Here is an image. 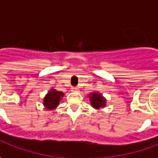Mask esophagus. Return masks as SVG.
Returning <instances> with one entry per match:
<instances>
[{
  "label": "esophagus",
  "mask_w": 158,
  "mask_h": 158,
  "mask_svg": "<svg viewBox=\"0 0 158 158\" xmlns=\"http://www.w3.org/2000/svg\"><path fill=\"white\" fill-rule=\"evenodd\" d=\"M71 91H72V92H79V88H78V87H74V86H73V87L71 88Z\"/></svg>",
  "instance_id": "1"
}]
</instances>
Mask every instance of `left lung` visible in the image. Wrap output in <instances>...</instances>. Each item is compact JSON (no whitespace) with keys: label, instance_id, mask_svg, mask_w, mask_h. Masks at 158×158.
<instances>
[{"label":"left lung","instance_id":"left-lung-1","mask_svg":"<svg viewBox=\"0 0 158 158\" xmlns=\"http://www.w3.org/2000/svg\"><path fill=\"white\" fill-rule=\"evenodd\" d=\"M89 101L92 107L96 110L106 106V99L102 96V94L98 92H93L89 94Z\"/></svg>","mask_w":158,"mask_h":158}]
</instances>
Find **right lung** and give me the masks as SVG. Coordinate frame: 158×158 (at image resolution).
<instances>
[{
    "instance_id": "add662e5",
    "label": "right lung",
    "mask_w": 158,
    "mask_h": 158,
    "mask_svg": "<svg viewBox=\"0 0 158 158\" xmlns=\"http://www.w3.org/2000/svg\"><path fill=\"white\" fill-rule=\"evenodd\" d=\"M64 93L59 92L57 90L51 88L48 94L45 95L43 99V105L46 110H55L58 106L60 103V101L64 97Z\"/></svg>"
}]
</instances>
